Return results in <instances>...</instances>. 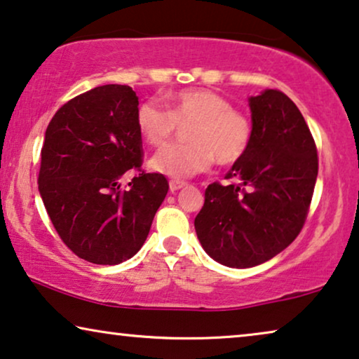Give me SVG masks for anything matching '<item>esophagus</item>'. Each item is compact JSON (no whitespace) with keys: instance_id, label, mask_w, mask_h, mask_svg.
Segmentation results:
<instances>
[{"instance_id":"1","label":"esophagus","mask_w":359,"mask_h":359,"mask_svg":"<svg viewBox=\"0 0 359 359\" xmlns=\"http://www.w3.org/2000/svg\"><path fill=\"white\" fill-rule=\"evenodd\" d=\"M184 186H186L184 181H178V180H171L170 181V191H171V193H176V191L184 188Z\"/></svg>"}]
</instances>
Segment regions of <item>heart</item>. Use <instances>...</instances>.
I'll list each match as a JSON object with an SVG mask.
<instances>
[{"label": "heart", "instance_id": "obj_1", "mask_svg": "<svg viewBox=\"0 0 359 359\" xmlns=\"http://www.w3.org/2000/svg\"><path fill=\"white\" fill-rule=\"evenodd\" d=\"M137 129L150 147H165L186 127V145L166 147L150 160V168L173 180L204 173L214 161L233 165L247 154L253 127L243 112L217 93L188 88L166 96V109L155 101L142 102L137 109Z\"/></svg>", "mask_w": 359, "mask_h": 359}]
</instances>
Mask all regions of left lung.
Here are the masks:
<instances>
[{
	"mask_svg": "<svg viewBox=\"0 0 359 359\" xmlns=\"http://www.w3.org/2000/svg\"><path fill=\"white\" fill-rule=\"evenodd\" d=\"M253 137L227 178L212 183L194 229L204 252L229 268L262 264L294 242L318 173L316 142L297 106L278 90L248 97Z\"/></svg>",
	"mask_w": 359,
	"mask_h": 359,
	"instance_id": "obj_1",
	"label": "left lung"
}]
</instances>
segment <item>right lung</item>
<instances>
[{"mask_svg":"<svg viewBox=\"0 0 359 359\" xmlns=\"http://www.w3.org/2000/svg\"><path fill=\"white\" fill-rule=\"evenodd\" d=\"M139 97L130 86L104 85L73 97L46 130L39 193L57 233L76 257L119 264L145 243L168 193L160 173L140 171Z\"/></svg>","mask_w":359,"mask_h":359,"instance_id":"add662e5","label":"right lung"}]
</instances>
